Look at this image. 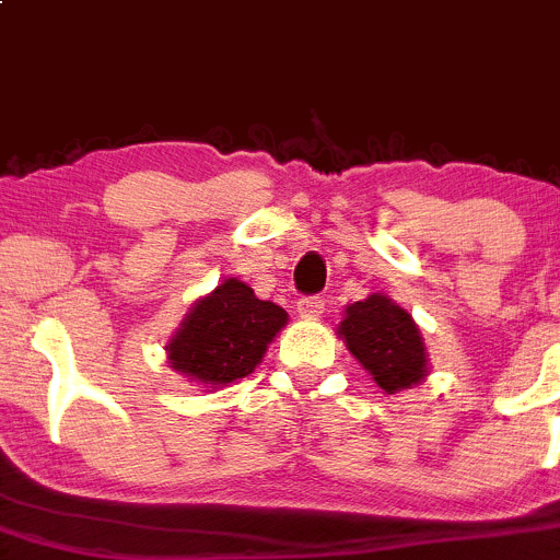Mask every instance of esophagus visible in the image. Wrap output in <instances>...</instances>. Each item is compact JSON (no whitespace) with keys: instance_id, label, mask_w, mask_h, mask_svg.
<instances>
[{"instance_id":"esophagus-1","label":"esophagus","mask_w":560,"mask_h":560,"mask_svg":"<svg viewBox=\"0 0 560 560\" xmlns=\"http://www.w3.org/2000/svg\"><path fill=\"white\" fill-rule=\"evenodd\" d=\"M323 310H326V304H323L320 296H302L296 302V313L302 318H318V315H323Z\"/></svg>"}]
</instances>
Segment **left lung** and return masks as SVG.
<instances>
[{
	"label": "left lung",
	"mask_w": 560,
	"mask_h": 560,
	"mask_svg": "<svg viewBox=\"0 0 560 560\" xmlns=\"http://www.w3.org/2000/svg\"><path fill=\"white\" fill-rule=\"evenodd\" d=\"M339 337L385 394L412 388L429 374V359L412 315L385 293L345 307Z\"/></svg>",
	"instance_id": "obj_1"
}]
</instances>
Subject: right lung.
<instances>
[{
  "instance_id": "1",
  "label": "right lung",
  "mask_w": 560,
  "mask_h": 560,
  "mask_svg": "<svg viewBox=\"0 0 560 560\" xmlns=\"http://www.w3.org/2000/svg\"><path fill=\"white\" fill-rule=\"evenodd\" d=\"M285 323V310L256 299L250 285L229 278L188 310L175 337L166 342V359L194 383L223 388L261 364L269 342Z\"/></svg>"
}]
</instances>
